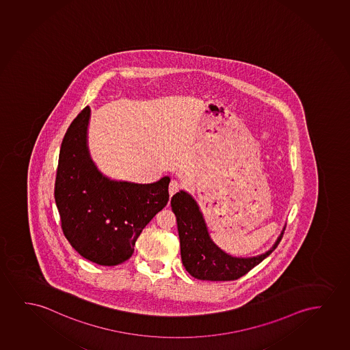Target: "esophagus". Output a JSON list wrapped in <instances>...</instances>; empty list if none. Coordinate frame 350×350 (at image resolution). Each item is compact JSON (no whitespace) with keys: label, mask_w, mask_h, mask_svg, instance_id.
Masks as SVG:
<instances>
[{"label":"esophagus","mask_w":350,"mask_h":350,"mask_svg":"<svg viewBox=\"0 0 350 350\" xmlns=\"http://www.w3.org/2000/svg\"><path fill=\"white\" fill-rule=\"evenodd\" d=\"M180 189V183L178 180H171L170 185H168V192H170V196L172 197L176 192L179 191Z\"/></svg>","instance_id":"1"}]
</instances>
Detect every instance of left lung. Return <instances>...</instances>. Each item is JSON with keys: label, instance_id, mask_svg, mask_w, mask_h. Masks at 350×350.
<instances>
[{"label": "left lung", "instance_id": "1", "mask_svg": "<svg viewBox=\"0 0 350 350\" xmlns=\"http://www.w3.org/2000/svg\"><path fill=\"white\" fill-rule=\"evenodd\" d=\"M172 211L177 216L178 233L180 239L183 265L187 273L206 281H233L244 276L258 265L278 247L282 239L280 235L273 249L251 257L237 258L225 254L216 246L208 234L206 224L196 202L187 192H177L171 200Z\"/></svg>", "mask_w": 350, "mask_h": 350}]
</instances>
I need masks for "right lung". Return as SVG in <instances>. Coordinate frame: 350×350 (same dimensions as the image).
Wrapping results in <instances>:
<instances>
[{
	"mask_svg": "<svg viewBox=\"0 0 350 350\" xmlns=\"http://www.w3.org/2000/svg\"><path fill=\"white\" fill-rule=\"evenodd\" d=\"M90 112L86 106L63 137L55 201L72 247L83 258L111 267L133 256L142 230L167 204L170 178L134 184L103 177L87 149Z\"/></svg>",
	"mask_w": 350,
	"mask_h": 350,
	"instance_id": "right-lung-1",
	"label": "right lung"
}]
</instances>
